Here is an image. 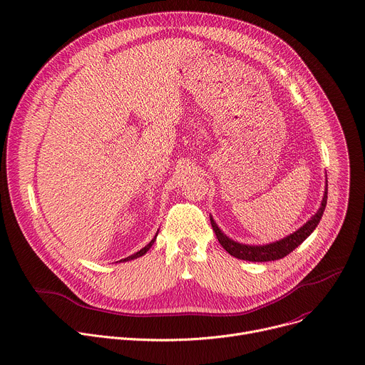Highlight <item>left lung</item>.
<instances>
[{
	"instance_id": "left-lung-1",
	"label": "left lung",
	"mask_w": 365,
	"mask_h": 365,
	"mask_svg": "<svg viewBox=\"0 0 365 365\" xmlns=\"http://www.w3.org/2000/svg\"><path fill=\"white\" fill-rule=\"evenodd\" d=\"M326 202H327V180H326V186H324V193H323V200L320 204V208L317 210V212L303 225L298 228L297 231H294L292 235L268 243V245H243L239 242L231 240L230 237H227L221 228L217 225V222L214 221L212 217H210L211 220V225L212 230L215 231V236L220 242V245L231 255L237 259L242 260H249V262H269V260H278L282 259L284 256L289 255L295 247L300 246L312 233L314 231V228L317 227V224L322 220L323 211L326 208Z\"/></svg>"
}]
</instances>
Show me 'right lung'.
<instances>
[{"label": "right lung", "mask_w": 365, "mask_h": 365, "mask_svg": "<svg viewBox=\"0 0 365 365\" xmlns=\"http://www.w3.org/2000/svg\"><path fill=\"white\" fill-rule=\"evenodd\" d=\"M157 235H158V231L155 233V236H154V239L145 246V247H143L141 250H138L137 253H134V255H130V256H128V257H125V259H122V260H119V262H126V260H132V259H137V257H140V256H143V255H145L148 250H150V247L154 245V242H155V239H157Z\"/></svg>", "instance_id": "1"}]
</instances>
